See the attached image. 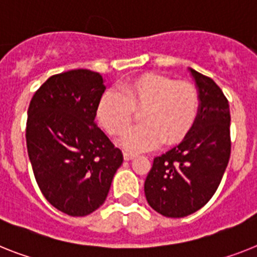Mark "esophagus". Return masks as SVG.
I'll list each match as a JSON object with an SVG mask.
<instances>
[{"mask_svg": "<svg viewBox=\"0 0 257 257\" xmlns=\"http://www.w3.org/2000/svg\"><path fill=\"white\" fill-rule=\"evenodd\" d=\"M137 155L132 154V153H124V159L125 161H131V159H135Z\"/></svg>", "mask_w": 257, "mask_h": 257, "instance_id": "1", "label": "esophagus"}]
</instances>
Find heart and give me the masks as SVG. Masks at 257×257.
<instances>
[{
  "instance_id": "b5f03b06",
  "label": "heart",
  "mask_w": 257,
  "mask_h": 257,
  "mask_svg": "<svg viewBox=\"0 0 257 257\" xmlns=\"http://www.w3.org/2000/svg\"><path fill=\"white\" fill-rule=\"evenodd\" d=\"M198 107L200 95L192 83L145 73L125 81L118 91H105L96 117L107 133L116 137L129 128L133 113L141 111V125L120 140L125 150L139 153L158 148L162 142L174 145L182 141L195 124Z\"/></svg>"
}]
</instances>
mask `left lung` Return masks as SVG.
I'll use <instances>...</instances> for the list:
<instances>
[{
    "mask_svg": "<svg viewBox=\"0 0 257 257\" xmlns=\"http://www.w3.org/2000/svg\"><path fill=\"white\" fill-rule=\"evenodd\" d=\"M189 72L200 95L197 118L179 145L154 158L145 180L149 205L171 218L197 212L212 198L231 153L227 99L212 78Z\"/></svg>",
    "mask_w": 257,
    "mask_h": 257,
    "instance_id": "1",
    "label": "left lung"
}]
</instances>
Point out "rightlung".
I'll return each mask as SVG.
<instances>
[{
  "label": "right lung",
  "instance_id": "add662e5",
  "mask_svg": "<svg viewBox=\"0 0 257 257\" xmlns=\"http://www.w3.org/2000/svg\"><path fill=\"white\" fill-rule=\"evenodd\" d=\"M103 77L75 69L49 77L27 111L26 141L34 175L49 204L72 217L105 201L122 153L95 122Z\"/></svg>",
  "mask_w": 257,
  "mask_h": 257
}]
</instances>
